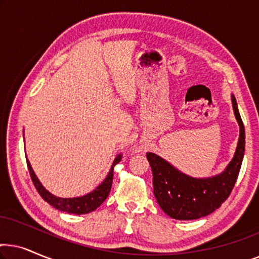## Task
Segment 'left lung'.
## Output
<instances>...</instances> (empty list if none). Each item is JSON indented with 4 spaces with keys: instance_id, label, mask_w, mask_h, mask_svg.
<instances>
[{
    "instance_id": "obj_1",
    "label": "left lung",
    "mask_w": 259,
    "mask_h": 259,
    "mask_svg": "<svg viewBox=\"0 0 259 259\" xmlns=\"http://www.w3.org/2000/svg\"><path fill=\"white\" fill-rule=\"evenodd\" d=\"M233 112L239 123V140L235 157L221 175L206 179L189 177L171 164L147 152L153 173V192L161 210L171 218L191 221L210 214L228 199L238 178L245 151V130L237 101L231 97Z\"/></svg>"
}]
</instances>
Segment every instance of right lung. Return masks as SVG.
Wrapping results in <instances>:
<instances>
[{"label":"right lung","mask_w":259,"mask_h":259,"mask_svg":"<svg viewBox=\"0 0 259 259\" xmlns=\"http://www.w3.org/2000/svg\"><path fill=\"white\" fill-rule=\"evenodd\" d=\"M121 154H119L115 158L114 162H113L111 171H109L108 176L106 177L105 182L101 184L100 186L97 187L93 192L86 194L83 197H77V198H58L53 196L52 193H49L44 186L41 185V183L38 182V179L35 176V173L31 168L29 161L27 160L28 171H29L31 182H33L35 189L38 192V194L42 197V199L47 201L49 205H52L53 207H55L56 210L67 212V213H74V214H84L90 213V212L97 210L100 205L106 200V198L108 197L109 191H111L112 183H113V168L118 162L121 160Z\"/></svg>","instance_id":"obj_1"}]
</instances>
